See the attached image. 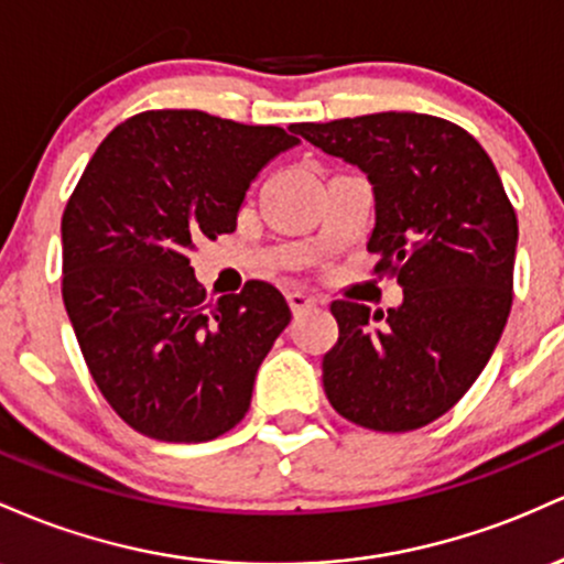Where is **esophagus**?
I'll return each instance as SVG.
<instances>
[{
  "instance_id": "1",
  "label": "esophagus",
  "mask_w": 564,
  "mask_h": 564,
  "mask_svg": "<svg viewBox=\"0 0 564 564\" xmlns=\"http://www.w3.org/2000/svg\"><path fill=\"white\" fill-rule=\"evenodd\" d=\"M288 303H290V308H293V314H301L303 308H312L316 301L312 299V295L301 293V290H290V293H288Z\"/></svg>"
}]
</instances>
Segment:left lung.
<instances>
[{"instance_id":"1","label":"left lung","mask_w":564,"mask_h":564,"mask_svg":"<svg viewBox=\"0 0 564 564\" xmlns=\"http://www.w3.org/2000/svg\"><path fill=\"white\" fill-rule=\"evenodd\" d=\"M290 130L367 175L376 199L367 250L404 293L386 314L330 303L338 344L322 357L327 400L372 432L426 426L471 389L509 319L520 229L501 175L469 132L429 113Z\"/></svg>"}]
</instances>
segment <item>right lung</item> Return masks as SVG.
<instances>
[{
  "label": "right lung",
  "instance_id": "obj_1",
  "mask_svg": "<svg viewBox=\"0 0 564 564\" xmlns=\"http://www.w3.org/2000/svg\"><path fill=\"white\" fill-rule=\"evenodd\" d=\"M301 141L205 111H143L109 132L61 220L63 303L100 394L135 432L207 442L250 410L290 322L276 288L205 301L188 256L237 229L258 173Z\"/></svg>",
  "mask_w": 564,
  "mask_h": 564
}]
</instances>
